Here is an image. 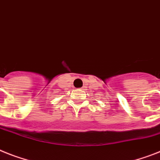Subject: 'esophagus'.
<instances>
[{
  "label": "esophagus",
  "mask_w": 160,
  "mask_h": 160,
  "mask_svg": "<svg viewBox=\"0 0 160 160\" xmlns=\"http://www.w3.org/2000/svg\"><path fill=\"white\" fill-rule=\"evenodd\" d=\"M84 88H85V87H82V88H81V89H84Z\"/></svg>",
  "instance_id": "obj_1"
}]
</instances>
